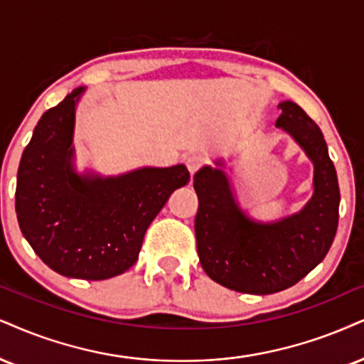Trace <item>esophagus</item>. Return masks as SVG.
<instances>
[{"instance_id":"1","label":"esophagus","mask_w":364,"mask_h":364,"mask_svg":"<svg viewBox=\"0 0 364 364\" xmlns=\"http://www.w3.org/2000/svg\"><path fill=\"white\" fill-rule=\"evenodd\" d=\"M186 165H187V168H189L191 175H194L197 170L203 167V159H200L199 155H191L186 159Z\"/></svg>"}]
</instances>
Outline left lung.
<instances>
[{
    "label": "left lung",
    "mask_w": 364,
    "mask_h": 364,
    "mask_svg": "<svg viewBox=\"0 0 364 364\" xmlns=\"http://www.w3.org/2000/svg\"><path fill=\"white\" fill-rule=\"evenodd\" d=\"M278 107L277 128L314 165L312 197L299 213L270 223L250 218L237 204L223 159L194 175L199 262L209 278L241 294L267 295L295 285L324 259L338 231L339 183L324 134L294 101Z\"/></svg>",
    "instance_id": "8db88e82"
}]
</instances>
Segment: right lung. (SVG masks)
I'll list each match as a JSON object with an SVG mask.
<instances>
[{
    "mask_svg": "<svg viewBox=\"0 0 364 364\" xmlns=\"http://www.w3.org/2000/svg\"><path fill=\"white\" fill-rule=\"evenodd\" d=\"M77 87L45 111L16 175L18 224L53 272L106 280L136 263L143 237L173 191L191 181L186 165L141 167L121 175L75 168Z\"/></svg>",
    "mask_w": 364,
    "mask_h": 364,
    "instance_id": "obj_1",
    "label": "right lung"
}]
</instances>
